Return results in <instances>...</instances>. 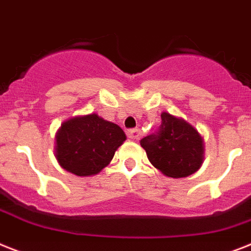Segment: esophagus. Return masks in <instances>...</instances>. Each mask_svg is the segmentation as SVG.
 <instances>
[{
  "instance_id": "34e87169",
  "label": "esophagus",
  "mask_w": 251,
  "mask_h": 251,
  "mask_svg": "<svg viewBox=\"0 0 251 251\" xmlns=\"http://www.w3.org/2000/svg\"><path fill=\"white\" fill-rule=\"evenodd\" d=\"M141 134H142V132H141V129H138V128L127 130V136L130 138V140H140Z\"/></svg>"
}]
</instances>
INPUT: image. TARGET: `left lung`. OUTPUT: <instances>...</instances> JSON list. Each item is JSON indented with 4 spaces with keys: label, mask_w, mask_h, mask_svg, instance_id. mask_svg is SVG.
Masks as SVG:
<instances>
[{
    "label": "left lung",
    "mask_w": 251,
    "mask_h": 251,
    "mask_svg": "<svg viewBox=\"0 0 251 251\" xmlns=\"http://www.w3.org/2000/svg\"><path fill=\"white\" fill-rule=\"evenodd\" d=\"M149 160L167 177L182 178L194 175L204 161V138L194 126L182 118L161 113L156 134L141 140Z\"/></svg>",
    "instance_id": "1"
}]
</instances>
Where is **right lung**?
Segmentation results:
<instances>
[{"label": "right lung", "mask_w": 251, "mask_h": 251, "mask_svg": "<svg viewBox=\"0 0 251 251\" xmlns=\"http://www.w3.org/2000/svg\"><path fill=\"white\" fill-rule=\"evenodd\" d=\"M55 140L60 167L78 177H88L100 173L110 163L127 136L118 124L93 113L64 122Z\"/></svg>", "instance_id": "obj_1"}]
</instances>
